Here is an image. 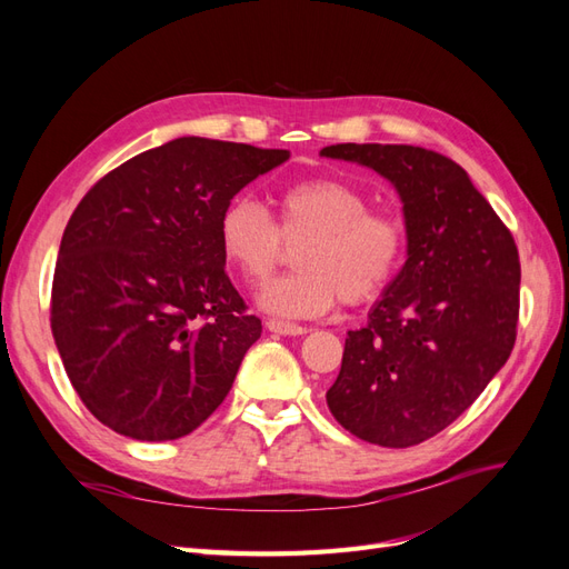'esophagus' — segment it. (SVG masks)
Masks as SVG:
<instances>
[{
  "label": "esophagus",
  "instance_id": "1",
  "mask_svg": "<svg viewBox=\"0 0 569 569\" xmlns=\"http://www.w3.org/2000/svg\"><path fill=\"white\" fill-rule=\"evenodd\" d=\"M266 327L270 332H274V335H284V337H299V335H306L308 330L306 327H301V325H295V322H284V320H268L266 322Z\"/></svg>",
  "mask_w": 569,
  "mask_h": 569
}]
</instances>
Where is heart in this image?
I'll return each instance as SVG.
<instances>
[{
    "instance_id": "1",
    "label": "heart",
    "mask_w": 569,
    "mask_h": 569,
    "mask_svg": "<svg viewBox=\"0 0 569 569\" xmlns=\"http://www.w3.org/2000/svg\"><path fill=\"white\" fill-rule=\"evenodd\" d=\"M222 256L249 284L268 280L287 247L297 272L258 291V303L280 318H316L341 299L358 306L391 282L406 251L401 218L370 211V199L349 182L318 178L287 187L278 222L251 197H234L218 220Z\"/></svg>"
}]
</instances>
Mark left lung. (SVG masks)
Returning <instances> with one entry per match:
<instances>
[{
	"mask_svg": "<svg viewBox=\"0 0 569 569\" xmlns=\"http://www.w3.org/2000/svg\"><path fill=\"white\" fill-rule=\"evenodd\" d=\"M320 157L387 178L403 201L408 258L343 343L327 389L358 439L408 449L468 410L506 366L520 316L518 247L468 173L410 144H332Z\"/></svg>",
	"mask_w": 569,
	"mask_h": 569,
	"instance_id": "1",
	"label": "left lung"
}]
</instances>
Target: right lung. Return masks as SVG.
I'll return each instance as SVG.
<instances>
[{
    "mask_svg": "<svg viewBox=\"0 0 569 569\" xmlns=\"http://www.w3.org/2000/svg\"><path fill=\"white\" fill-rule=\"evenodd\" d=\"M287 149L178 137L101 178L63 230L51 335L92 416L137 441L211 416L261 337L226 272L218 220Z\"/></svg>",
    "mask_w": 569,
    "mask_h": 569,
    "instance_id": "right-lung-1",
    "label": "right lung"
}]
</instances>
